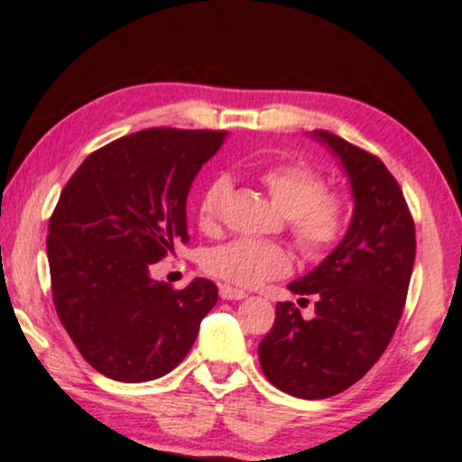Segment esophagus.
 Here are the masks:
<instances>
[{
  "label": "esophagus",
  "instance_id": "obj_1",
  "mask_svg": "<svg viewBox=\"0 0 462 462\" xmlns=\"http://www.w3.org/2000/svg\"><path fill=\"white\" fill-rule=\"evenodd\" d=\"M246 296H248L246 291L237 290V287L220 285V298H222V300H242V298H246Z\"/></svg>",
  "mask_w": 462,
  "mask_h": 462
}]
</instances>
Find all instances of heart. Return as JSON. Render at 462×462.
Segmentation results:
<instances>
[{
    "mask_svg": "<svg viewBox=\"0 0 462 462\" xmlns=\"http://www.w3.org/2000/svg\"><path fill=\"white\" fill-rule=\"evenodd\" d=\"M259 181L270 199L290 218L291 236L302 253L319 257L344 236L346 205L339 194L327 192L319 172L302 162H279L259 171ZM231 192V179L214 177L199 199L197 220L205 233L218 226L222 205ZM291 259L285 248L259 240H233L205 254V270L240 287L262 285L290 270Z\"/></svg>",
    "mask_w": 462,
    "mask_h": 462,
    "instance_id": "obj_1",
    "label": "heart"
}]
</instances>
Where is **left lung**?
<instances>
[{"label": "left lung", "instance_id": "1", "mask_svg": "<svg viewBox=\"0 0 462 462\" xmlns=\"http://www.w3.org/2000/svg\"><path fill=\"white\" fill-rule=\"evenodd\" d=\"M348 175V231L290 291L316 300L302 319L294 302H276L274 327L259 344L270 383L302 400H324L361 381L392 341L415 263V225L398 181L376 155L328 132H313Z\"/></svg>", "mask_w": 462, "mask_h": 462}]
</instances>
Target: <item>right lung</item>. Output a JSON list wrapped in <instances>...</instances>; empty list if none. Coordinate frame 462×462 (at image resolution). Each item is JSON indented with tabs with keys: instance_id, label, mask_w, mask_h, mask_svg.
<instances>
[{
	"instance_id": "1",
	"label": "right lung",
	"mask_w": 462,
	"mask_h": 462,
	"mask_svg": "<svg viewBox=\"0 0 462 462\" xmlns=\"http://www.w3.org/2000/svg\"><path fill=\"white\" fill-rule=\"evenodd\" d=\"M226 132L155 127L114 140L81 162L49 220L53 305L79 355L103 376L146 383L192 348L218 287L157 283L151 263L188 244L194 177Z\"/></svg>"
}]
</instances>
